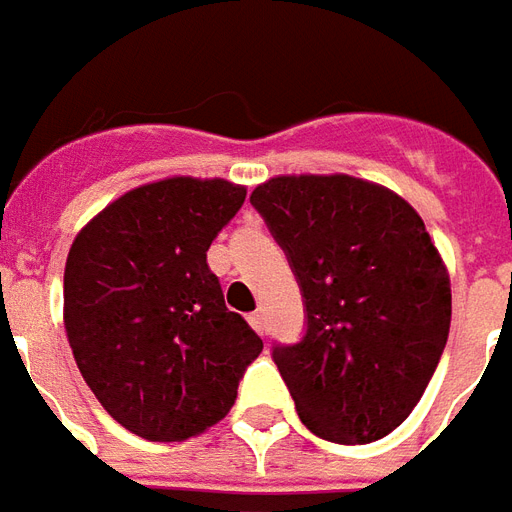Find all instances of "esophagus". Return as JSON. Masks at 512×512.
Returning a JSON list of instances; mask_svg holds the SVG:
<instances>
[{
	"mask_svg": "<svg viewBox=\"0 0 512 512\" xmlns=\"http://www.w3.org/2000/svg\"><path fill=\"white\" fill-rule=\"evenodd\" d=\"M248 322H250V328H253V331L264 333V314H262V311H253V314L248 317Z\"/></svg>",
	"mask_w": 512,
	"mask_h": 512,
	"instance_id": "1",
	"label": "esophagus"
}]
</instances>
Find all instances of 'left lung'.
Returning a JSON list of instances; mask_svg holds the SVG:
<instances>
[{"label":"left lung","instance_id":"obj_1","mask_svg":"<svg viewBox=\"0 0 512 512\" xmlns=\"http://www.w3.org/2000/svg\"><path fill=\"white\" fill-rule=\"evenodd\" d=\"M306 303V333L273 361L311 433L389 436L422 400L447 347L449 273L405 198L372 181L275 176L250 192Z\"/></svg>","mask_w":512,"mask_h":512}]
</instances>
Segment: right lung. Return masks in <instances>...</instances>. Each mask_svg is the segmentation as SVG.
<instances>
[{
    "mask_svg": "<svg viewBox=\"0 0 512 512\" xmlns=\"http://www.w3.org/2000/svg\"><path fill=\"white\" fill-rule=\"evenodd\" d=\"M242 204L245 187L226 179L154 181L101 209L68 250V344L96 400L134 436L204 433L231 411L262 353L206 264Z\"/></svg>",
    "mask_w": 512,
    "mask_h": 512,
    "instance_id": "add662e5",
    "label": "right lung"
}]
</instances>
